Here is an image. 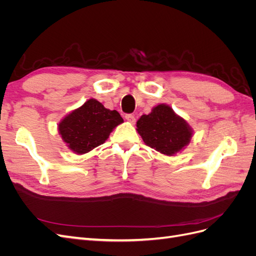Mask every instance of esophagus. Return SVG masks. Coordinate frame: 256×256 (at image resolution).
I'll list each match as a JSON object with an SVG mask.
<instances>
[{
    "label": "esophagus",
    "mask_w": 256,
    "mask_h": 256,
    "mask_svg": "<svg viewBox=\"0 0 256 256\" xmlns=\"http://www.w3.org/2000/svg\"><path fill=\"white\" fill-rule=\"evenodd\" d=\"M125 118H126L127 122H131V124H134V122H136V118H134V114H126Z\"/></svg>",
    "instance_id": "1"
}]
</instances>
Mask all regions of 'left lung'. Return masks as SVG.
Listing matches in <instances>:
<instances>
[{
  "label": "left lung",
  "instance_id": "obj_1",
  "mask_svg": "<svg viewBox=\"0 0 256 256\" xmlns=\"http://www.w3.org/2000/svg\"><path fill=\"white\" fill-rule=\"evenodd\" d=\"M136 130L147 146L166 156H175L184 150L193 136L189 124L164 104L142 115L136 122Z\"/></svg>",
  "mask_w": 256,
  "mask_h": 256
}]
</instances>
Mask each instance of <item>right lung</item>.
Returning <instances> with one entry per match:
<instances>
[{"label":"right lung","mask_w":256,"mask_h":256,"mask_svg":"<svg viewBox=\"0 0 256 256\" xmlns=\"http://www.w3.org/2000/svg\"><path fill=\"white\" fill-rule=\"evenodd\" d=\"M122 122L118 111L106 109L102 102L90 98L60 122L58 134L69 150L83 154L104 144Z\"/></svg>","instance_id":"right-lung-1"}]
</instances>
